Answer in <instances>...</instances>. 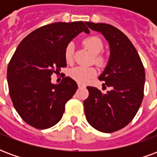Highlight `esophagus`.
Returning <instances> with one entry per match:
<instances>
[{"mask_svg": "<svg viewBox=\"0 0 157 157\" xmlns=\"http://www.w3.org/2000/svg\"><path fill=\"white\" fill-rule=\"evenodd\" d=\"M84 86V85L83 84H81V83H78V87L80 88V87H83Z\"/></svg>", "mask_w": 157, "mask_h": 157, "instance_id": "34e87169", "label": "esophagus"}]
</instances>
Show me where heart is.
<instances>
[{"label":"heart","mask_w":157,"mask_h":157,"mask_svg":"<svg viewBox=\"0 0 157 157\" xmlns=\"http://www.w3.org/2000/svg\"><path fill=\"white\" fill-rule=\"evenodd\" d=\"M83 44L88 48L92 55H94V61L98 65H104L105 59L103 56L99 54L103 49V43L99 39L98 37H90L84 39ZM74 53H75V45L71 42L66 45L65 49V59L67 63H71L74 59ZM70 76L75 81L81 83L87 82L96 75V70L92 67H83V66H76L72 68L70 71Z\"/></svg>","instance_id":"b5f03b06"}]
</instances>
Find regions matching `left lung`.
<instances>
[{
  "instance_id": "8db88e82",
  "label": "left lung",
  "mask_w": 157,
  "mask_h": 157,
  "mask_svg": "<svg viewBox=\"0 0 157 157\" xmlns=\"http://www.w3.org/2000/svg\"><path fill=\"white\" fill-rule=\"evenodd\" d=\"M93 31L102 33L110 48L109 61L99 80L111 87L102 93L87 86L89 96L84 101L86 120L103 133L121 129L130 123L144 97L145 69L137 50L124 33L106 23L86 22Z\"/></svg>"
}]
</instances>
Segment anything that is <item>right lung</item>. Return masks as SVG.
Segmentation results:
<instances>
[{
    "instance_id": "1",
    "label": "right lung",
    "mask_w": 157,
    "mask_h": 157,
    "mask_svg": "<svg viewBox=\"0 0 157 157\" xmlns=\"http://www.w3.org/2000/svg\"><path fill=\"white\" fill-rule=\"evenodd\" d=\"M82 32L90 33L83 22L41 27L22 39L9 62L10 97L19 115L33 127L45 129L56 124L78 88L69 76L55 85L51 75L67 65L65 47Z\"/></svg>"
}]
</instances>
